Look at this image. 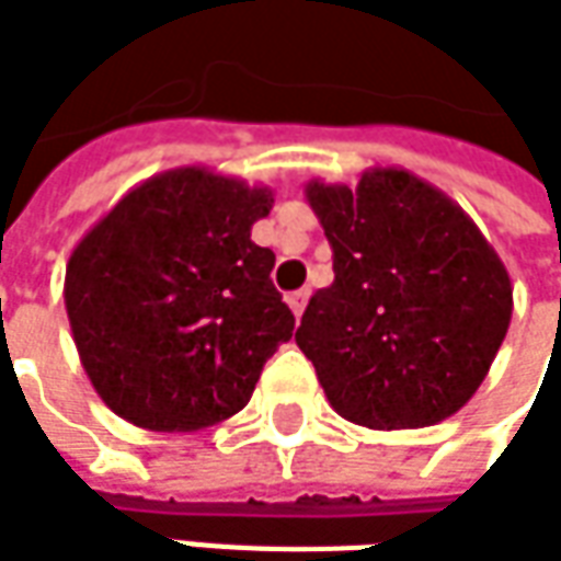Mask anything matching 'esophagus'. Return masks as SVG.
<instances>
[{
  "mask_svg": "<svg viewBox=\"0 0 561 561\" xmlns=\"http://www.w3.org/2000/svg\"><path fill=\"white\" fill-rule=\"evenodd\" d=\"M307 298H310V291H307V288H300V291H291V295H288V307H291V313H295V317H300V313H304V307H307Z\"/></svg>",
  "mask_w": 561,
  "mask_h": 561,
  "instance_id": "obj_1",
  "label": "esophagus"
}]
</instances>
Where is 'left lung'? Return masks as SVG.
<instances>
[{
	"label": "left lung",
	"mask_w": 561,
	"mask_h": 561,
	"mask_svg": "<svg viewBox=\"0 0 561 561\" xmlns=\"http://www.w3.org/2000/svg\"><path fill=\"white\" fill-rule=\"evenodd\" d=\"M304 192L335 282L310 298L295 341L332 410L378 432L462 410L512 319L510 273L472 217L400 167Z\"/></svg>",
	"instance_id": "obj_1"
}]
</instances>
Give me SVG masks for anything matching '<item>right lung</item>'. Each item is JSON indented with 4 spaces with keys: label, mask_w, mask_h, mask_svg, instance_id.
<instances>
[{
    "label": "right lung",
    "mask_w": 561,
    "mask_h": 561,
    "mask_svg": "<svg viewBox=\"0 0 561 561\" xmlns=\"http://www.w3.org/2000/svg\"><path fill=\"white\" fill-rule=\"evenodd\" d=\"M266 185L176 167L129 188L73 248L65 307L107 410L148 432H202L254 394L295 317L251 226Z\"/></svg>",
    "instance_id": "add662e5"
}]
</instances>
